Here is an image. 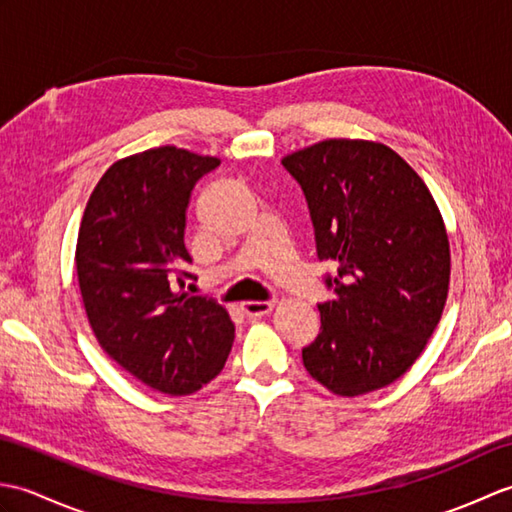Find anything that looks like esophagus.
Instances as JSON below:
<instances>
[{"instance_id": "obj_1", "label": "esophagus", "mask_w": 512, "mask_h": 512, "mask_svg": "<svg viewBox=\"0 0 512 512\" xmlns=\"http://www.w3.org/2000/svg\"><path fill=\"white\" fill-rule=\"evenodd\" d=\"M273 308H275L273 301H246V303H242V312L250 319L264 317V314H268Z\"/></svg>"}]
</instances>
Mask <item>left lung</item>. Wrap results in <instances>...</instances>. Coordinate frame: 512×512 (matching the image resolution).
I'll use <instances>...</instances> for the list:
<instances>
[{"instance_id":"8db88e82","label":"left lung","mask_w":512,"mask_h":512,"mask_svg":"<svg viewBox=\"0 0 512 512\" xmlns=\"http://www.w3.org/2000/svg\"><path fill=\"white\" fill-rule=\"evenodd\" d=\"M306 195L334 299L303 347L308 374L339 396L387 387L440 323L451 253L427 184L387 145L330 138L281 160Z\"/></svg>"}]
</instances>
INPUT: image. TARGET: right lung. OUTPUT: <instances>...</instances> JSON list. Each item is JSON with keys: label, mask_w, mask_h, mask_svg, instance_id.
Listing matches in <instances>:
<instances>
[{"label": "right lung", "mask_w": 512, "mask_h": 512, "mask_svg": "<svg viewBox=\"0 0 512 512\" xmlns=\"http://www.w3.org/2000/svg\"><path fill=\"white\" fill-rule=\"evenodd\" d=\"M220 160L156 147L114 162L85 206L76 275L107 356L147 387L187 396L222 372L235 325L220 303L184 292L191 191ZM181 290L178 291L177 288Z\"/></svg>", "instance_id": "obj_1"}]
</instances>
